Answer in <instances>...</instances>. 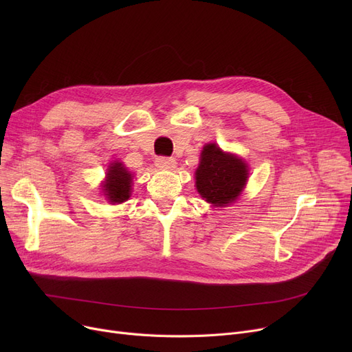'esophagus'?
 I'll list each match as a JSON object with an SVG mask.
<instances>
[{
    "mask_svg": "<svg viewBox=\"0 0 352 352\" xmlns=\"http://www.w3.org/2000/svg\"><path fill=\"white\" fill-rule=\"evenodd\" d=\"M175 158L173 157H158L155 160V165L158 166V168H164V170H173L175 168Z\"/></svg>",
    "mask_w": 352,
    "mask_h": 352,
    "instance_id": "obj_1",
    "label": "esophagus"
}]
</instances>
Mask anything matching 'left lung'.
Instances as JSON below:
<instances>
[{"label": "left lung", "mask_w": 352, "mask_h": 352, "mask_svg": "<svg viewBox=\"0 0 352 352\" xmlns=\"http://www.w3.org/2000/svg\"><path fill=\"white\" fill-rule=\"evenodd\" d=\"M248 179V165L235 154L224 153L217 144L201 151L195 170L197 191L214 207H226L241 195Z\"/></svg>", "instance_id": "obj_1"}]
</instances>
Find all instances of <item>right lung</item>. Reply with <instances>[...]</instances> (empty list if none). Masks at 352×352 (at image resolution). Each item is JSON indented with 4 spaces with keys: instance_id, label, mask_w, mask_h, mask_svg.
Segmentation results:
<instances>
[{
    "instance_id": "1",
    "label": "right lung",
    "mask_w": 352,
    "mask_h": 352,
    "mask_svg": "<svg viewBox=\"0 0 352 352\" xmlns=\"http://www.w3.org/2000/svg\"><path fill=\"white\" fill-rule=\"evenodd\" d=\"M133 174L129 173L122 162H113L107 170L102 191L111 204H121L131 195Z\"/></svg>"
}]
</instances>
